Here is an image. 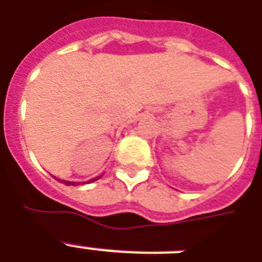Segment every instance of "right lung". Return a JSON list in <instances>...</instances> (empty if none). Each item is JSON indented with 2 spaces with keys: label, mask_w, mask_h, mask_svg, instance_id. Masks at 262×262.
<instances>
[{
  "label": "right lung",
  "mask_w": 262,
  "mask_h": 262,
  "mask_svg": "<svg viewBox=\"0 0 262 262\" xmlns=\"http://www.w3.org/2000/svg\"><path fill=\"white\" fill-rule=\"evenodd\" d=\"M100 177H101V175H100ZM100 177H96V178L91 179V181H88L87 183H91V182H93V181H97V179H99ZM58 181H59V179H58ZM62 182H63V183H64V185H67V186H70V185H71V186H75L74 182H67V181H62ZM84 183H85V182H83V185H84Z\"/></svg>",
  "instance_id": "obj_1"
}]
</instances>
